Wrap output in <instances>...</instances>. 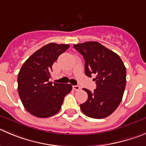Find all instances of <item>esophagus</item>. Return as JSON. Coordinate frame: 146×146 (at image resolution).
Returning a JSON list of instances; mask_svg holds the SVG:
<instances>
[{
    "label": "esophagus",
    "mask_w": 146,
    "mask_h": 146,
    "mask_svg": "<svg viewBox=\"0 0 146 146\" xmlns=\"http://www.w3.org/2000/svg\"><path fill=\"white\" fill-rule=\"evenodd\" d=\"M73 89L74 91H80L81 90V87L79 86H73Z\"/></svg>",
    "instance_id": "esophagus-1"
}]
</instances>
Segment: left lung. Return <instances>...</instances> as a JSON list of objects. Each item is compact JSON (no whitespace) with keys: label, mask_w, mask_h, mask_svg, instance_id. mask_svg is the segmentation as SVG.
<instances>
[{"label":"left lung","mask_w":146,"mask_h":146,"mask_svg":"<svg viewBox=\"0 0 146 146\" xmlns=\"http://www.w3.org/2000/svg\"><path fill=\"white\" fill-rule=\"evenodd\" d=\"M73 47L85 60V74L96 76L94 92L84 88L88 99L80 104L81 111L89 117L102 119L112 114L122 99L126 86V68L117 54L97 42L74 44Z\"/></svg>","instance_id":"left-lung-1"}]
</instances>
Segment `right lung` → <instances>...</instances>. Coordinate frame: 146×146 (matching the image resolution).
<instances>
[{
    "mask_svg": "<svg viewBox=\"0 0 146 146\" xmlns=\"http://www.w3.org/2000/svg\"><path fill=\"white\" fill-rule=\"evenodd\" d=\"M69 44L50 43L31 55L18 74V92L24 108L37 117L46 118L60 111L72 86L49 81L52 66Z\"/></svg>",
    "mask_w": 146,
    "mask_h": 146,
    "instance_id": "1",
    "label": "right lung"
}]
</instances>
